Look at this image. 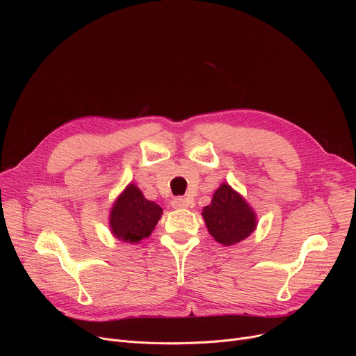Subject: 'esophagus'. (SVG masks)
<instances>
[{"label": "esophagus", "mask_w": 356, "mask_h": 356, "mask_svg": "<svg viewBox=\"0 0 356 356\" xmlns=\"http://www.w3.org/2000/svg\"><path fill=\"white\" fill-rule=\"evenodd\" d=\"M172 207L175 209H184V208H189L191 207V202L184 197H175L172 200Z\"/></svg>", "instance_id": "34e87169"}]
</instances>
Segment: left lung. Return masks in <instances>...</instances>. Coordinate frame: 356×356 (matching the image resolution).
I'll use <instances>...</instances> for the list:
<instances>
[{
  "mask_svg": "<svg viewBox=\"0 0 356 356\" xmlns=\"http://www.w3.org/2000/svg\"><path fill=\"white\" fill-rule=\"evenodd\" d=\"M202 216L209 234L222 245H235L248 238L257 228L252 208L228 183H222L212 202L203 208Z\"/></svg>",
  "mask_w": 356,
  "mask_h": 356,
  "instance_id": "left-lung-1",
  "label": "left lung"
}]
</instances>
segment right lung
<instances>
[{"instance_id": "right-lung-1", "label": "right lung", "mask_w": 356, "mask_h": 356, "mask_svg": "<svg viewBox=\"0 0 356 356\" xmlns=\"http://www.w3.org/2000/svg\"><path fill=\"white\" fill-rule=\"evenodd\" d=\"M161 215L163 209L159 204L145 199L137 186L129 183L112 204L109 228L117 239L138 244L153 232Z\"/></svg>"}]
</instances>
